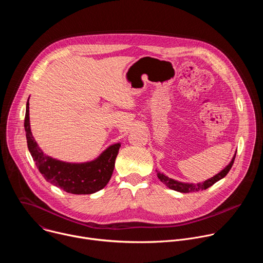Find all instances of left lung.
<instances>
[{
    "mask_svg": "<svg viewBox=\"0 0 263 263\" xmlns=\"http://www.w3.org/2000/svg\"><path fill=\"white\" fill-rule=\"evenodd\" d=\"M235 156H236V153L234 154L232 160L228 163V165L224 167L223 170H221L218 174H216L215 176L211 177L210 179L204 181V182H200V183H185V182H181V181H177L175 179H172V178H168L167 176H165L164 174L157 172V177L158 179L163 183L165 184L168 189L173 190V191H176V192H179V193H184V194H187V193H196V192H200V191H204V190H207L208 187L212 186L214 183H216L217 181H219L220 179H222L224 176H226L229 171L231 170L232 165H233V162H234V159H235Z\"/></svg>",
    "mask_w": 263,
    "mask_h": 263,
    "instance_id": "1",
    "label": "left lung"
}]
</instances>
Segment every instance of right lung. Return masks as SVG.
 <instances>
[{
    "label": "right lung",
    "mask_w": 263,
    "mask_h": 263,
    "mask_svg": "<svg viewBox=\"0 0 263 263\" xmlns=\"http://www.w3.org/2000/svg\"><path fill=\"white\" fill-rule=\"evenodd\" d=\"M25 131L29 152L43 177L64 192L73 195H91L107 185L115 170L121 143L108 146L96 159L71 163L46 155L32 135L29 117V99L26 105Z\"/></svg>",
    "instance_id": "obj_1"
}]
</instances>
